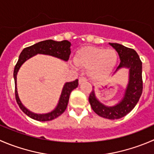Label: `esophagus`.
<instances>
[{
	"label": "esophagus",
	"instance_id": "esophagus-1",
	"mask_svg": "<svg viewBox=\"0 0 154 154\" xmlns=\"http://www.w3.org/2000/svg\"><path fill=\"white\" fill-rule=\"evenodd\" d=\"M86 81V78L85 77H79V83H81L83 82Z\"/></svg>",
	"mask_w": 154,
	"mask_h": 154
}]
</instances>
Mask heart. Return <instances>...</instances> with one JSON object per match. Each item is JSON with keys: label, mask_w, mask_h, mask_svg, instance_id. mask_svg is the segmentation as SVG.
<instances>
[{"label": "heart", "mask_w": 154, "mask_h": 154, "mask_svg": "<svg viewBox=\"0 0 154 154\" xmlns=\"http://www.w3.org/2000/svg\"><path fill=\"white\" fill-rule=\"evenodd\" d=\"M117 54L114 50L87 47L77 52L74 62L77 66L91 69V76L101 80L112 72L117 65Z\"/></svg>", "instance_id": "1"}]
</instances>
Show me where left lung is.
<instances>
[{"mask_svg":"<svg viewBox=\"0 0 154 154\" xmlns=\"http://www.w3.org/2000/svg\"><path fill=\"white\" fill-rule=\"evenodd\" d=\"M118 53L120 63L117 71L120 68H129V82L123 100L117 105L106 107L96 99L92 89L89 96V101L92 110L98 116L104 118L115 120L123 117L135 107L142 94V62L138 53L133 49L128 48L117 43H110Z\"/></svg>","mask_w":154,"mask_h":154,"instance_id":"obj_1","label":"left lung"}]
</instances>
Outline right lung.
Listing matches in <instances>:
<instances>
[{
	"mask_svg": "<svg viewBox=\"0 0 154 154\" xmlns=\"http://www.w3.org/2000/svg\"><path fill=\"white\" fill-rule=\"evenodd\" d=\"M70 47H71V43L68 41H55L53 40H47V41H41L37 44L26 47L20 53L19 60H18L16 65H15L14 72H13V77H14L15 80V96H16V102L21 110L31 118L37 120V121H50V120H53L62 114L68 106L70 94L72 92V90H74L78 86V80H75L74 81L65 83L63 89H62L59 104L53 111H52L51 113H47V114H36V113H31L28 109L25 108L22 105L19 96H18L17 88H16V74H17L19 68L27 59L32 57L33 56L37 54V53L50 55V56L59 58L65 61H68L69 59L70 54H71Z\"/></svg>",
	"mask_w": 154,
	"mask_h": 154,
	"instance_id": "obj_1",
	"label": "right lung"
}]
</instances>
